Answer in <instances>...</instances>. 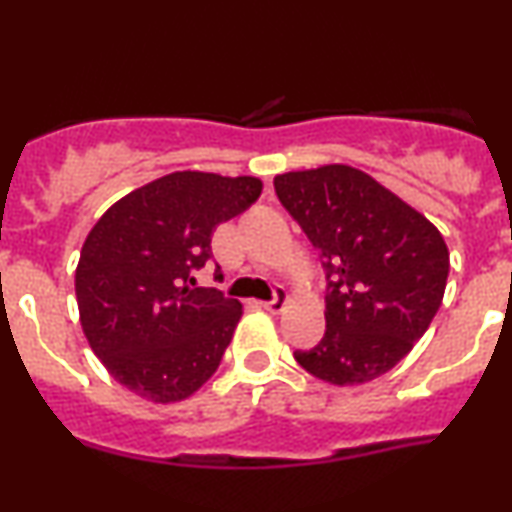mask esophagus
I'll return each mask as SVG.
<instances>
[{
  "instance_id": "1",
  "label": "esophagus",
  "mask_w": 512,
  "mask_h": 512,
  "mask_svg": "<svg viewBox=\"0 0 512 512\" xmlns=\"http://www.w3.org/2000/svg\"><path fill=\"white\" fill-rule=\"evenodd\" d=\"M286 301H289V296H286V291H284V289H276L272 301H264L262 305H264V310H269V313L276 315V313H281V310H284Z\"/></svg>"
}]
</instances>
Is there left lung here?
I'll list each match as a JSON object with an SVG mask.
<instances>
[{
  "mask_svg": "<svg viewBox=\"0 0 512 512\" xmlns=\"http://www.w3.org/2000/svg\"><path fill=\"white\" fill-rule=\"evenodd\" d=\"M274 190L320 252L327 279L325 337L293 356L332 385L380 378L424 337L443 303V236L378 180L342 163L276 175Z\"/></svg>",
  "mask_w": 512,
  "mask_h": 512,
  "instance_id": "8db88e82",
  "label": "left lung"
}]
</instances>
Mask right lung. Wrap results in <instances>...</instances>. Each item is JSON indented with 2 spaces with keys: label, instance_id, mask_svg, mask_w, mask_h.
<instances>
[{
  "label": "right lung",
  "instance_id": "add662e5",
  "mask_svg": "<svg viewBox=\"0 0 512 512\" xmlns=\"http://www.w3.org/2000/svg\"><path fill=\"white\" fill-rule=\"evenodd\" d=\"M250 175L178 170L129 192L81 248L76 301L93 354L151 402H180L219 368L243 305L195 286L216 226L257 202Z\"/></svg>",
  "mask_w": 512,
  "mask_h": 512
}]
</instances>
